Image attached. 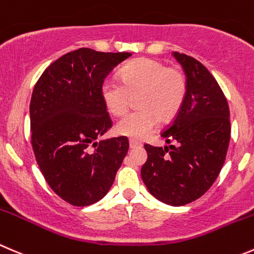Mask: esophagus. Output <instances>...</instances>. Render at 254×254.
Returning a JSON list of instances; mask_svg holds the SVG:
<instances>
[{"mask_svg": "<svg viewBox=\"0 0 254 254\" xmlns=\"http://www.w3.org/2000/svg\"><path fill=\"white\" fill-rule=\"evenodd\" d=\"M129 145H130V149H135V147L141 146V142L135 141V140H130V141H129Z\"/></svg>", "mask_w": 254, "mask_h": 254, "instance_id": "esophagus-1", "label": "esophagus"}]
</instances>
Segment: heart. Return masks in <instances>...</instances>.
<instances>
[{
    "mask_svg": "<svg viewBox=\"0 0 254 254\" xmlns=\"http://www.w3.org/2000/svg\"><path fill=\"white\" fill-rule=\"evenodd\" d=\"M122 80L107 78L100 88V95L108 112L120 117L127 110L131 95L137 94L139 110L129 113L119 120L115 130L131 139H144L159 124L179 113L186 95V77L180 69L167 67L154 58H140L130 62L120 73Z\"/></svg>",
    "mask_w": 254,
    "mask_h": 254,
    "instance_id": "1",
    "label": "heart"
}]
</instances>
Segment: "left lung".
Segmentation results:
<instances>
[{
    "label": "left lung",
    "mask_w": 254,
    "mask_h": 254,
    "mask_svg": "<svg viewBox=\"0 0 254 254\" xmlns=\"http://www.w3.org/2000/svg\"><path fill=\"white\" fill-rule=\"evenodd\" d=\"M186 74V95L174 122L161 132L167 144H145L141 179L161 202L184 206L197 200L217 179L231 139L230 108L222 89L197 59L174 52Z\"/></svg>",
    "instance_id": "obj_1"
}]
</instances>
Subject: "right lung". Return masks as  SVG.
Wrapping results in <instances>:
<instances>
[{
    "label": "right lung",
    "mask_w": 254,
    "mask_h": 254,
    "mask_svg": "<svg viewBox=\"0 0 254 254\" xmlns=\"http://www.w3.org/2000/svg\"><path fill=\"white\" fill-rule=\"evenodd\" d=\"M130 56L79 48L53 62L34 85L29 104L34 156L51 189L73 206L102 200L127 154V137L97 140L112 127L100 88Z\"/></svg>",
    "instance_id": "1"
}]
</instances>
